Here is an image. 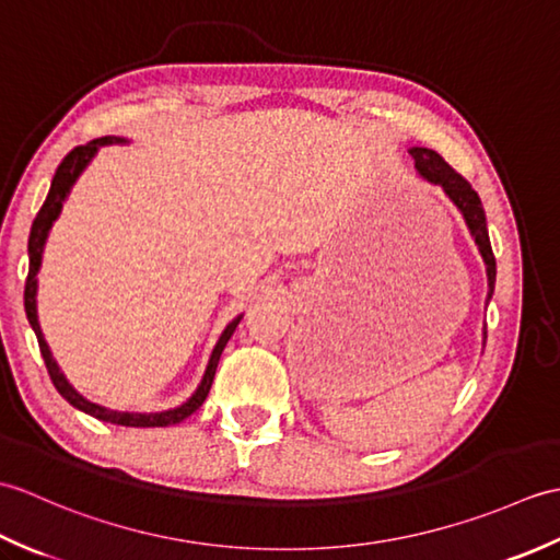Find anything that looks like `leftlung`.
Here are the masks:
<instances>
[{"label":"left lung","instance_id":"obj_1","mask_svg":"<svg viewBox=\"0 0 560 560\" xmlns=\"http://www.w3.org/2000/svg\"><path fill=\"white\" fill-rule=\"evenodd\" d=\"M409 153H411L419 175H423L428 183L443 187V192L452 199V205L462 211V217H464V221H467V229L474 237V243L479 245V253L486 261V273H489V301H491L493 287H495V257L491 249L489 225H486V211H483L479 195L474 192V187L464 180V177L455 168H452L450 163H445V159L440 156L438 151L413 147V149H409Z\"/></svg>","mask_w":560,"mask_h":560}]
</instances>
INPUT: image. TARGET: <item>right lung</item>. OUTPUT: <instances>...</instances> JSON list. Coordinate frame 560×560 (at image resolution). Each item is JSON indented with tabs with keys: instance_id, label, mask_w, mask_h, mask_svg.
Masks as SVG:
<instances>
[{
	"instance_id": "1",
	"label": "right lung",
	"mask_w": 560,
	"mask_h": 560,
	"mask_svg": "<svg viewBox=\"0 0 560 560\" xmlns=\"http://www.w3.org/2000/svg\"><path fill=\"white\" fill-rule=\"evenodd\" d=\"M108 144H127V139H122V137L93 139V141H89V144L71 149L67 156H65V161L57 165L55 177H52V185H50V192H47L43 207L38 211V217H35V221L31 225V235H28V279H26V291H23V305H26V317H28V323H31V327L35 331V337H38V347H40L47 373H50L52 385L57 387L59 395H62L71 404V407H77L79 411L93 416V419L117 423V425H132V428L175 425V423L185 421L187 416H192L201 407V404H205L209 389H211V383H213V375H217V365H219L221 353L225 349V343H229V339L233 337V331H235L237 323H241V319H243V315H237L233 323H229V327L223 329V335L219 337L217 347H213V351H211V359L207 363L205 377H201V383L195 389V395L189 397L185 404H180V407L168 409V411H153V413L113 411V409L101 407V404L89 401L86 397H81L79 392L69 385V380L62 375V371H59V365L52 359L50 347H47V341H45L43 331H40V323H38V307H35V295H38V271H40L43 247H45V241H47V233H50L52 223L59 217V211H62V205H65V199L69 195L71 185L77 183V177L91 163V159L96 156V151L101 147H108Z\"/></svg>"
}]
</instances>
